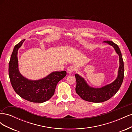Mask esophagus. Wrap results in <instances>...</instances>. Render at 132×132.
Segmentation results:
<instances>
[{"instance_id": "34e87169", "label": "esophagus", "mask_w": 132, "mask_h": 132, "mask_svg": "<svg viewBox=\"0 0 132 132\" xmlns=\"http://www.w3.org/2000/svg\"><path fill=\"white\" fill-rule=\"evenodd\" d=\"M74 67H72V66H69V67H68L67 69V73H69V74L72 73L74 71Z\"/></svg>"}]
</instances>
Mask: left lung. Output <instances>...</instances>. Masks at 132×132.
<instances>
[{"label": "left lung", "mask_w": 132, "mask_h": 132, "mask_svg": "<svg viewBox=\"0 0 132 132\" xmlns=\"http://www.w3.org/2000/svg\"><path fill=\"white\" fill-rule=\"evenodd\" d=\"M107 43L112 46L119 55V66L117 78L110 84L106 85L100 88H96L90 86L85 80L80 75L77 74L75 77L77 80V86L75 91L77 94L84 100L92 102H102L108 100L116 94L120 88L124 78V63L121 51L119 47L112 41H105Z\"/></svg>", "instance_id": "left-lung-1"}]
</instances>
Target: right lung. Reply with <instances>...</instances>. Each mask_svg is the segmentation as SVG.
Returning a JSON list of instances; mask_svg holds the SVG:
<instances>
[{
  "label": "right lung",
  "instance_id": "add662e5",
  "mask_svg": "<svg viewBox=\"0 0 132 132\" xmlns=\"http://www.w3.org/2000/svg\"><path fill=\"white\" fill-rule=\"evenodd\" d=\"M24 41L23 39L15 45L12 53L9 64L10 80L14 91L21 97L32 102L42 103L53 96L58 82L65 77L67 72L53 71L36 80L23 77L19 70L18 51Z\"/></svg>",
  "mask_w": 132,
  "mask_h": 132
}]
</instances>
